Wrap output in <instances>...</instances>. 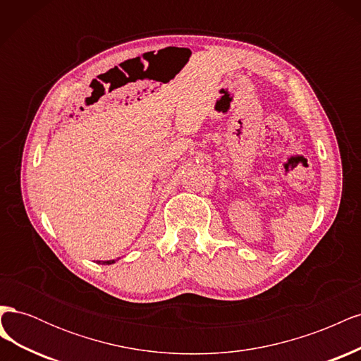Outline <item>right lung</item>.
Segmentation results:
<instances>
[{"label": "right lung", "mask_w": 361, "mask_h": 361, "mask_svg": "<svg viewBox=\"0 0 361 361\" xmlns=\"http://www.w3.org/2000/svg\"><path fill=\"white\" fill-rule=\"evenodd\" d=\"M101 262V260H99ZM99 262H97V264H99ZM104 265H111V264H114V260H106V262H102Z\"/></svg>", "instance_id": "right-lung-1"}]
</instances>
